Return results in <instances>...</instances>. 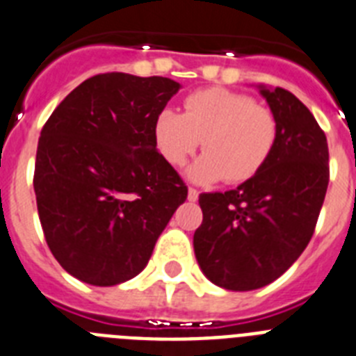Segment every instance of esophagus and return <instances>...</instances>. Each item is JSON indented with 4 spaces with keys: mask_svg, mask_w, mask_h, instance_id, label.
<instances>
[{
    "mask_svg": "<svg viewBox=\"0 0 356 356\" xmlns=\"http://www.w3.org/2000/svg\"><path fill=\"white\" fill-rule=\"evenodd\" d=\"M187 196H189L191 202H196V200H198V196H200V193L195 189V187H189V195H187Z\"/></svg>",
    "mask_w": 356,
    "mask_h": 356,
    "instance_id": "obj_1",
    "label": "esophagus"
}]
</instances>
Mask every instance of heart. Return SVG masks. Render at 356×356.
I'll use <instances>...</instances> for the list:
<instances>
[{"label": "heart", "mask_w": 356, "mask_h": 356, "mask_svg": "<svg viewBox=\"0 0 356 356\" xmlns=\"http://www.w3.org/2000/svg\"><path fill=\"white\" fill-rule=\"evenodd\" d=\"M160 154L172 167L184 165L202 145L205 154L189 169L193 180L209 184L224 178L242 184L262 171L278 140V118L249 94L204 89L187 96L184 114L160 111L154 122Z\"/></svg>", "instance_id": "b5f03b06"}]
</instances>
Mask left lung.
Returning <instances> with one entry per match:
<instances>
[{"label":"left lung","mask_w":356,"mask_h":356,"mask_svg":"<svg viewBox=\"0 0 356 356\" xmlns=\"http://www.w3.org/2000/svg\"><path fill=\"white\" fill-rule=\"evenodd\" d=\"M278 118V140L262 171L236 189L202 193L195 254L213 284L251 291L277 280L315 233L330 184V151L309 108L289 90L260 87Z\"/></svg>","instance_id":"8db88e82"}]
</instances>
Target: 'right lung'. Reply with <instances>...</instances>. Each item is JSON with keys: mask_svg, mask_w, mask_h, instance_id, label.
Segmentation results:
<instances>
[{"mask_svg": "<svg viewBox=\"0 0 356 356\" xmlns=\"http://www.w3.org/2000/svg\"><path fill=\"white\" fill-rule=\"evenodd\" d=\"M180 83L105 72L41 129L34 193L47 245L69 275L116 286L143 271L187 185L156 151L154 122Z\"/></svg>", "mask_w": 356, "mask_h": 356, "instance_id": "right-lung-1", "label": "right lung"}]
</instances>
